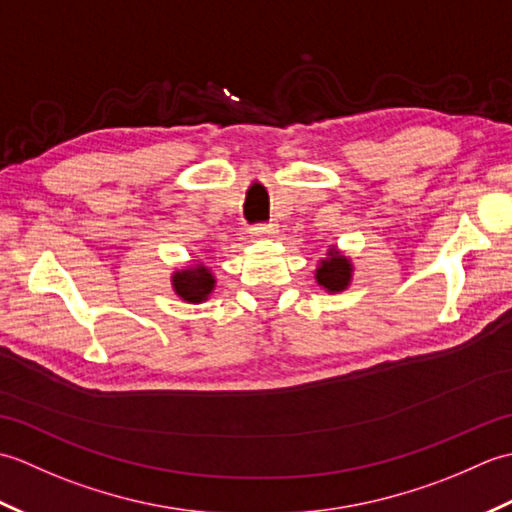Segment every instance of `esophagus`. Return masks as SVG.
Masks as SVG:
<instances>
[{"label":"esophagus","mask_w":512,"mask_h":512,"mask_svg":"<svg viewBox=\"0 0 512 512\" xmlns=\"http://www.w3.org/2000/svg\"><path fill=\"white\" fill-rule=\"evenodd\" d=\"M277 224H255V226H250L248 228V233H250V237H255V239H268V237H275L277 235Z\"/></svg>","instance_id":"1"}]
</instances>
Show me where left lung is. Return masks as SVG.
I'll return each mask as SVG.
<instances>
[{"mask_svg":"<svg viewBox=\"0 0 512 512\" xmlns=\"http://www.w3.org/2000/svg\"><path fill=\"white\" fill-rule=\"evenodd\" d=\"M330 257L321 259V266L317 268V281L323 286L328 288L330 292H339L345 290L347 284H350L352 279V264L350 259H345L343 255L336 253L332 248Z\"/></svg>","mask_w":512,"mask_h":512,"instance_id":"left-lung-1","label":"left lung"}]
</instances>
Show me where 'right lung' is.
<instances>
[{
	"instance_id": "add662e5",
	"label": "right lung",
	"mask_w": 512,
	"mask_h": 512,
	"mask_svg": "<svg viewBox=\"0 0 512 512\" xmlns=\"http://www.w3.org/2000/svg\"><path fill=\"white\" fill-rule=\"evenodd\" d=\"M213 286L215 279L211 275V270L202 264L173 273V290H176L178 297L189 303L204 301L211 295Z\"/></svg>"
}]
</instances>
